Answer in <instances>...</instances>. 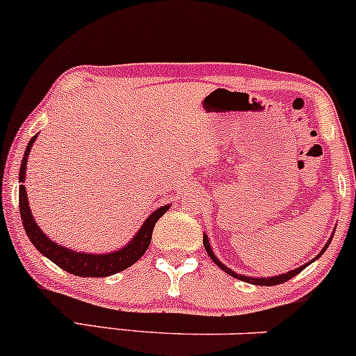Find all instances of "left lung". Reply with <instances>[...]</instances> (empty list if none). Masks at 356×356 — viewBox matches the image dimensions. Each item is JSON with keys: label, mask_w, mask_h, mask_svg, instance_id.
<instances>
[{"label": "left lung", "mask_w": 356, "mask_h": 356, "mask_svg": "<svg viewBox=\"0 0 356 356\" xmlns=\"http://www.w3.org/2000/svg\"><path fill=\"white\" fill-rule=\"evenodd\" d=\"M331 241V240H330ZM330 241H327L326 243V247H324L323 250H321V253H319L318 257H316V259H319V257L323 255L324 253V250H326L327 247H330ZM202 243H204V248H206V252H208V255L211 257V260L214 261V264L218 265V267L220 268H222V270H225L226 273H229V275L232 277H235V279H240V280H243V282H250V284H255V286H277V284H282V282H287V280H291L292 277H296L298 275L299 272H302L304 268L307 267V265L311 264H307V265H302V267H299V268H296V270H291V272H287V273H282V275H277V277H261V279H255V277H245V275H238V273H235L233 270H229L228 267H226V265H222L220 260L216 259V255H214L213 253V250H211V247H209V240H208V236H202ZM314 259V260H316Z\"/></svg>", "instance_id": "obj_1"}]
</instances>
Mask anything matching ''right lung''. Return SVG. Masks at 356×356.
I'll return each mask as SVG.
<instances>
[{"instance_id":"obj_1","label":"right lung","mask_w":356,"mask_h":356,"mask_svg":"<svg viewBox=\"0 0 356 356\" xmlns=\"http://www.w3.org/2000/svg\"><path fill=\"white\" fill-rule=\"evenodd\" d=\"M37 135L32 136V140L29 142L25 155H23L22 167H19V182H25V172H26V157L30 155V148H32ZM19 216H22L23 228H25L26 235H29L30 241L35 245V248L45 255L47 259L52 260L54 264L58 265L60 268H64L65 272L74 273V275L79 277H108L113 273H118L124 268H128L130 265H134L136 260H140V257L147 252L148 245L152 240V232H154L155 222L159 221V218L165 213L167 206H162L155 213H152L147 218V221L143 222V226L140 228V232L136 233L134 240L127 245L124 248L118 250V252L106 253V255H92V253H79L69 250L65 247H58L57 243H54L50 238H47L44 233L40 232V228L35 222L32 211L29 208V197H26L25 186H19Z\"/></svg>"}]
</instances>
